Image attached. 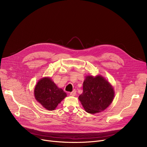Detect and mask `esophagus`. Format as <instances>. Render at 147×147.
I'll return each mask as SVG.
<instances>
[{
  "instance_id": "obj_1",
  "label": "esophagus",
  "mask_w": 147,
  "mask_h": 147,
  "mask_svg": "<svg viewBox=\"0 0 147 147\" xmlns=\"http://www.w3.org/2000/svg\"><path fill=\"white\" fill-rule=\"evenodd\" d=\"M70 95L71 96H75L76 94V90H73L71 92H70Z\"/></svg>"
}]
</instances>
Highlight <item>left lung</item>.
Masks as SVG:
<instances>
[{"instance_id": "obj_1", "label": "left lung", "mask_w": 147, "mask_h": 147, "mask_svg": "<svg viewBox=\"0 0 147 147\" xmlns=\"http://www.w3.org/2000/svg\"><path fill=\"white\" fill-rule=\"evenodd\" d=\"M83 93L79 99L85 111L95 114L105 110L112 102L114 91L102 76H88L83 82Z\"/></svg>"}]
</instances>
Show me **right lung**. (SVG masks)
<instances>
[{"label":"right lung","instance_id":"obj_1","mask_svg":"<svg viewBox=\"0 0 147 147\" xmlns=\"http://www.w3.org/2000/svg\"><path fill=\"white\" fill-rule=\"evenodd\" d=\"M36 99L46 110L52 111L67 96L64 90L57 87L49 78H44L38 81L34 88Z\"/></svg>","mask_w":147,"mask_h":147}]
</instances>
